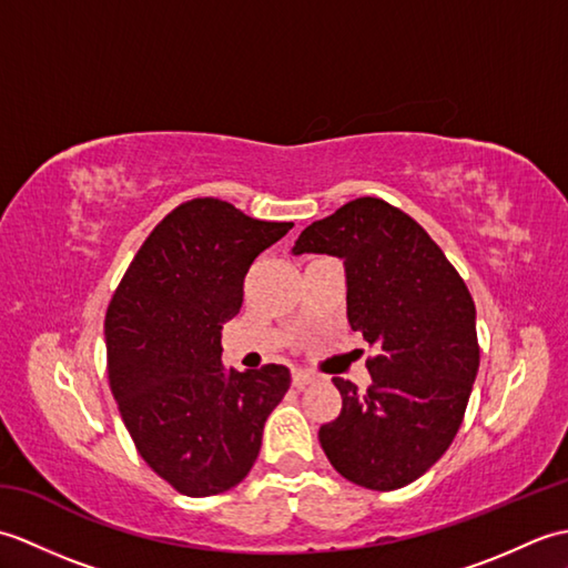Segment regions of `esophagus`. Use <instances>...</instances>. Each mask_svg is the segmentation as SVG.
<instances>
[{
  "label": "esophagus",
  "instance_id": "obj_1",
  "mask_svg": "<svg viewBox=\"0 0 568 568\" xmlns=\"http://www.w3.org/2000/svg\"><path fill=\"white\" fill-rule=\"evenodd\" d=\"M312 381H315V376H312L310 371L293 368V385H295V388H305V385H310Z\"/></svg>",
  "mask_w": 568,
  "mask_h": 568
}]
</instances>
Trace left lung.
<instances>
[{
  "label": "left lung",
  "instance_id": "8db88e82",
  "mask_svg": "<svg viewBox=\"0 0 568 568\" xmlns=\"http://www.w3.org/2000/svg\"><path fill=\"white\" fill-rule=\"evenodd\" d=\"M303 253L344 261L348 324L376 348L368 390L332 378L342 413L320 427L322 449L361 488L413 484L449 449L478 373L468 287L425 229L378 197L312 222L293 246Z\"/></svg>",
  "mask_w": 568,
  "mask_h": 568
}]
</instances>
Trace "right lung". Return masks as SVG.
<instances>
[{
	"instance_id": "right-lung-1",
	"label": "right lung",
	"mask_w": 568,
	"mask_h": 568,
	"mask_svg": "<svg viewBox=\"0 0 568 568\" xmlns=\"http://www.w3.org/2000/svg\"><path fill=\"white\" fill-rule=\"evenodd\" d=\"M293 222H261L200 197L153 229L106 310L110 388L143 462L190 498L246 478L263 425L291 371L222 364V327L244 303V277Z\"/></svg>"
}]
</instances>
